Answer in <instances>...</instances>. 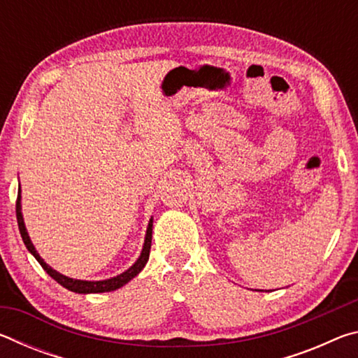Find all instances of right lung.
Returning <instances> with one entry per match:
<instances>
[{"instance_id": "add662e5", "label": "right lung", "mask_w": 358, "mask_h": 358, "mask_svg": "<svg viewBox=\"0 0 358 358\" xmlns=\"http://www.w3.org/2000/svg\"><path fill=\"white\" fill-rule=\"evenodd\" d=\"M17 222H19V230L22 235L23 243H25L27 250L33 254L34 259L42 265L48 275H50L53 280H55L58 284H62L63 287H66L71 292L76 294H101V292H112V290H117L120 287H123L124 284H128L132 278H136L141 271L143 270V266L147 265L148 257H150V248H151V234H153V217H151L147 227V234H145V241H143V248L138 259L132 264L128 270L123 271L113 278H108V280H101V281H85V280H76V278H69L59 273V271L53 270L50 265H47L44 262V259L39 256V252L36 251V248L33 245L31 238H29L28 230L25 226V221H23V215H22V196L19 191V199H17Z\"/></svg>"}]
</instances>
